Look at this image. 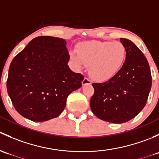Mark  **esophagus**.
Masks as SVG:
<instances>
[{
    "mask_svg": "<svg viewBox=\"0 0 159 159\" xmlns=\"http://www.w3.org/2000/svg\"><path fill=\"white\" fill-rule=\"evenodd\" d=\"M91 81H90L88 78H84V80L82 81V84L83 85H85V84H91Z\"/></svg>",
    "mask_w": 159,
    "mask_h": 159,
    "instance_id": "1",
    "label": "esophagus"
}]
</instances>
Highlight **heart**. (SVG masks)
Segmentation results:
<instances>
[{"label":"heart","mask_w":159,"mask_h":159,"mask_svg":"<svg viewBox=\"0 0 159 159\" xmlns=\"http://www.w3.org/2000/svg\"><path fill=\"white\" fill-rule=\"evenodd\" d=\"M70 55L76 69L81 70L89 65L91 78L98 81H105L122 68L126 48L120 41H85L78 45V51L74 50Z\"/></svg>","instance_id":"obj_1"}]
</instances>
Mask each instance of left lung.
<instances>
[{
    "label": "left lung",
    "mask_w": 159,
    "mask_h": 159,
    "mask_svg": "<svg viewBox=\"0 0 159 159\" xmlns=\"http://www.w3.org/2000/svg\"><path fill=\"white\" fill-rule=\"evenodd\" d=\"M126 57L121 70L108 81L93 83L90 106L94 115L108 122L121 124L132 119L144 108L152 75L143 53L129 39L121 38Z\"/></svg>",
    "instance_id": "obj_1"
}]
</instances>
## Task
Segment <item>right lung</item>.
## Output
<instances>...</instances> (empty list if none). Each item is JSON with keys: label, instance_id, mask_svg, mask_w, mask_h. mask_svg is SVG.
<instances>
[{"label": "right lung", "instance_id": "add662e5", "mask_svg": "<svg viewBox=\"0 0 159 159\" xmlns=\"http://www.w3.org/2000/svg\"><path fill=\"white\" fill-rule=\"evenodd\" d=\"M65 40L34 38L11 61L7 90L16 111L33 121L58 116L67 98L81 87L84 76L70 69Z\"/></svg>", "mask_w": 159, "mask_h": 159}]
</instances>
